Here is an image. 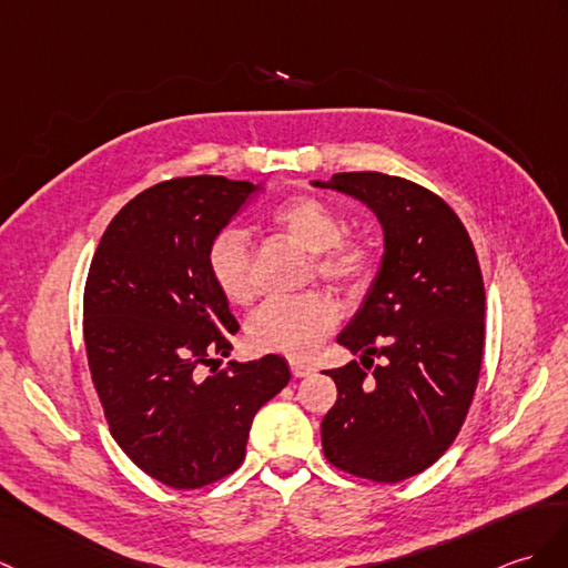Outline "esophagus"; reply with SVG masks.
<instances>
[{"instance_id":"1","label":"esophagus","mask_w":568,"mask_h":568,"mask_svg":"<svg viewBox=\"0 0 568 568\" xmlns=\"http://www.w3.org/2000/svg\"><path fill=\"white\" fill-rule=\"evenodd\" d=\"M290 373H293V377H310L314 375V365L302 363V361H290Z\"/></svg>"}]
</instances>
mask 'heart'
<instances>
[{
	"instance_id": "heart-1",
	"label": "heart",
	"mask_w": 568,
	"mask_h": 568,
	"mask_svg": "<svg viewBox=\"0 0 568 568\" xmlns=\"http://www.w3.org/2000/svg\"><path fill=\"white\" fill-rule=\"evenodd\" d=\"M273 227L312 252V271L346 290H365L379 271L377 248L355 236H344V220L332 205L314 195H295L273 210ZM207 273L220 293L234 305L254 297L252 258L240 230H222L207 246ZM338 322L336 302L324 290L295 297L268 300L248 320V341L256 351L310 358Z\"/></svg>"
}]
</instances>
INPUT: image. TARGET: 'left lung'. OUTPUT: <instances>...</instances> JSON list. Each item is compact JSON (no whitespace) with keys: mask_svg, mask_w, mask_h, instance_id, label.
<instances>
[{"mask_svg":"<svg viewBox=\"0 0 568 568\" xmlns=\"http://www.w3.org/2000/svg\"><path fill=\"white\" fill-rule=\"evenodd\" d=\"M312 183L358 197L385 230L377 278L338 334L361 363L326 371L338 399L322 447L336 469L397 484L428 469L467 418L484 355L479 258L455 210L414 181L348 171Z\"/></svg>","mask_w":568,"mask_h":568,"instance_id":"left-lung-1","label":"left lung"}]
</instances>
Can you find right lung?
<instances>
[{"instance_id": "right-lung-1", "label": "right lung", "mask_w": 568, "mask_h": 568, "mask_svg": "<svg viewBox=\"0 0 568 568\" xmlns=\"http://www.w3.org/2000/svg\"><path fill=\"white\" fill-rule=\"evenodd\" d=\"M256 189L224 176L156 183L111 220L89 266L84 346L103 416L123 453L171 489L240 467L256 412L290 382L273 353L215 367L240 324L210 278L207 246Z\"/></svg>"}]
</instances>
